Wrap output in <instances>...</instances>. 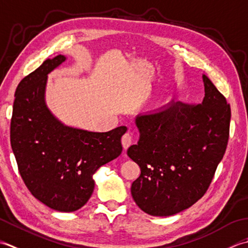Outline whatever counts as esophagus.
<instances>
[{
	"label": "esophagus",
	"instance_id": "34e87169",
	"mask_svg": "<svg viewBox=\"0 0 248 248\" xmlns=\"http://www.w3.org/2000/svg\"><path fill=\"white\" fill-rule=\"evenodd\" d=\"M121 141H122V145L125 150L129 148L131 143H133V137H131V134L129 133V131L128 133H126L125 135H123V137H122V139H121Z\"/></svg>",
	"mask_w": 248,
	"mask_h": 248
}]
</instances>
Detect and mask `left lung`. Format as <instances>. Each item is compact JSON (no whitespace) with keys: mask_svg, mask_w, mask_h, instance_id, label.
Listing matches in <instances>:
<instances>
[{"mask_svg":"<svg viewBox=\"0 0 248 248\" xmlns=\"http://www.w3.org/2000/svg\"><path fill=\"white\" fill-rule=\"evenodd\" d=\"M202 79L201 104L176 102L136 118L140 138L127 155L141 173L130 191L152 216L174 215L202 198L226 152L230 105L205 75Z\"/></svg>","mask_w":248,"mask_h":248,"instance_id":"left-lung-1","label":"left lung"}]
</instances>
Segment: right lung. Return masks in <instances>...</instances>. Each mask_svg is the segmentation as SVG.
Wrapping results in <instances>:
<instances>
[{
    "label": "right lung",
    "instance_id": "1",
    "mask_svg": "<svg viewBox=\"0 0 248 248\" xmlns=\"http://www.w3.org/2000/svg\"><path fill=\"white\" fill-rule=\"evenodd\" d=\"M66 58L48 59L24 77L15 93L11 144L20 175L31 194L59 212H74L94 190L93 174L122 153L126 126L93 133L65 126L45 104L50 72Z\"/></svg>",
    "mask_w": 248,
    "mask_h": 248
}]
</instances>
